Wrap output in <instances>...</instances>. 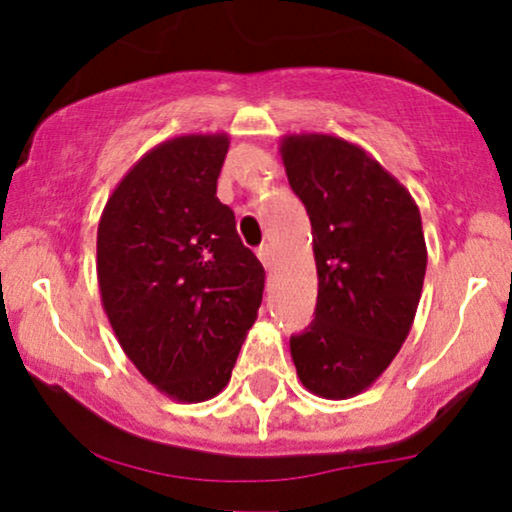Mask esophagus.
Here are the masks:
<instances>
[{"instance_id": "1", "label": "esophagus", "mask_w": 512, "mask_h": 512, "mask_svg": "<svg viewBox=\"0 0 512 512\" xmlns=\"http://www.w3.org/2000/svg\"><path fill=\"white\" fill-rule=\"evenodd\" d=\"M257 257H260V262H262L267 269L274 267V264H276V250H274V245H269V243L260 245V248H257Z\"/></svg>"}]
</instances>
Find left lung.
I'll list each match as a JSON object with an SVG mask.
<instances>
[{
  "mask_svg": "<svg viewBox=\"0 0 512 512\" xmlns=\"http://www.w3.org/2000/svg\"><path fill=\"white\" fill-rule=\"evenodd\" d=\"M281 159L311 220L318 302L290 337L304 388L320 398L363 393L410 335L426 276L412 194L363 147L323 133L285 135Z\"/></svg>",
  "mask_w": 512,
  "mask_h": 512,
  "instance_id": "obj_1",
  "label": "left lung"
}]
</instances>
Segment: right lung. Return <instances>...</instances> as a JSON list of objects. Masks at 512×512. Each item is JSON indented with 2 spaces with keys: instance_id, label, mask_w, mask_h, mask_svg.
I'll return each instance as SVG.
<instances>
[{
  "instance_id": "add662e5",
  "label": "right lung",
  "mask_w": 512,
  "mask_h": 512,
  "mask_svg": "<svg viewBox=\"0 0 512 512\" xmlns=\"http://www.w3.org/2000/svg\"><path fill=\"white\" fill-rule=\"evenodd\" d=\"M227 133L180 135L142 156L105 203L98 285L142 377L177 403L229 384L262 304L264 267L217 199Z\"/></svg>"
}]
</instances>
